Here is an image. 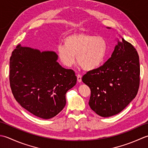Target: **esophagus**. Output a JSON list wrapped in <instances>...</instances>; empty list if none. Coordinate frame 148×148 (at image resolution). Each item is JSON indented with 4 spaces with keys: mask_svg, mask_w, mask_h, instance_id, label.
I'll return each mask as SVG.
<instances>
[{
    "mask_svg": "<svg viewBox=\"0 0 148 148\" xmlns=\"http://www.w3.org/2000/svg\"><path fill=\"white\" fill-rule=\"evenodd\" d=\"M77 81L78 82H82V75L80 74H77Z\"/></svg>",
    "mask_w": 148,
    "mask_h": 148,
    "instance_id": "esophagus-1",
    "label": "esophagus"
}]
</instances>
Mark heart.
Here are the masks:
<instances>
[{
	"label": "heart",
	"instance_id": "obj_1",
	"mask_svg": "<svg viewBox=\"0 0 148 148\" xmlns=\"http://www.w3.org/2000/svg\"><path fill=\"white\" fill-rule=\"evenodd\" d=\"M64 45L57 47V55L66 67L77 62L84 70L91 71L100 66L107 56L108 43L105 38L84 32L68 35L64 40Z\"/></svg>",
	"mask_w": 148,
	"mask_h": 148
}]
</instances>
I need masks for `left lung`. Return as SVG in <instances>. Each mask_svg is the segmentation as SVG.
<instances>
[{"label": "left lung", "mask_w": 148, "mask_h": 148, "mask_svg": "<svg viewBox=\"0 0 148 148\" xmlns=\"http://www.w3.org/2000/svg\"><path fill=\"white\" fill-rule=\"evenodd\" d=\"M82 80L91 89L89 105L94 112L104 117L119 113L135 98L139 88L136 49L122 38L105 64L87 71Z\"/></svg>", "instance_id": "left-lung-1"}]
</instances>
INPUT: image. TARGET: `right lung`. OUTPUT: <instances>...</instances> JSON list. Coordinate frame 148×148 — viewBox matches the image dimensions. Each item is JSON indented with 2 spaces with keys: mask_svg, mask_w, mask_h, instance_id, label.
<instances>
[{
  "mask_svg": "<svg viewBox=\"0 0 148 148\" xmlns=\"http://www.w3.org/2000/svg\"><path fill=\"white\" fill-rule=\"evenodd\" d=\"M53 52H41L18 45L10 61L12 93L21 106L34 116L50 119L66 105V93L77 83L71 69L62 68Z\"/></svg>",
  "mask_w": 148,
  "mask_h": 148,
  "instance_id": "add662e5",
  "label": "right lung"
}]
</instances>
